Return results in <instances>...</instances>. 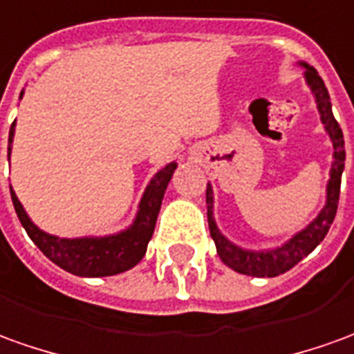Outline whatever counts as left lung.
<instances>
[{"label": "left lung", "instance_id": "1", "mask_svg": "<svg viewBox=\"0 0 354 354\" xmlns=\"http://www.w3.org/2000/svg\"><path fill=\"white\" fill-rule=\"evenodd\" d=\"M299 67H303V77L306 86L310 88L316 109L320 113V121L324 131L328 133L333 146V162L330 167V179L326 185V202L322 209L316 214L308 225H304L301 231L281 243L279 247L264 248V250H250L235 245L229 241L221 231H219L216 218H214V189L208 183L206 189V204H208V225L209 235L216 243V250L221 262L235 270L239 274L252 275V277H275V275L289 272L293 266H297L303 258L310 254L314 248L320 245L324 237L328 235L330 225L333 223L335 212H337V202H339L341 175L345 169V140L341 133L339 123L335 121L333 111H331V100L324 80L318 75V71L310 67L308 63L299 61Z\"/></svg>", "mask_w": 354, "mask_h": 354}]
</instances>
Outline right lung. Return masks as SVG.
<instances>
[{
  "label": "right lung",
  "instance_id": "right-lung-1",
  "mask_svg": "<svg viewBox=\"0 0 354 354\" xmlns=\"http://www.w3.org/2000/svg\"><path fill=\"white\" fill-rule=\"evenodd\" d=\"M23 96L24 90H21V100ZM15 127H17V121H13V125L9 129V142H7L9 162H11V150H13ZM175 169H177V162H171L156 173L142 192L133 223L109 235H88V237L73 239L51 235L34 223L21 201L17 198L11 185L9 189H11V201H13L15 212L19 216L21 225L46 258H50L53 264L73 275L107 277V275L123 274L127 270L135 268L145 258L148 243L153 235L156 219L162 208L163 194Z\"/></svg>",
  "mask_w": 354,
  "mask_h": 354
}]
</instances>
